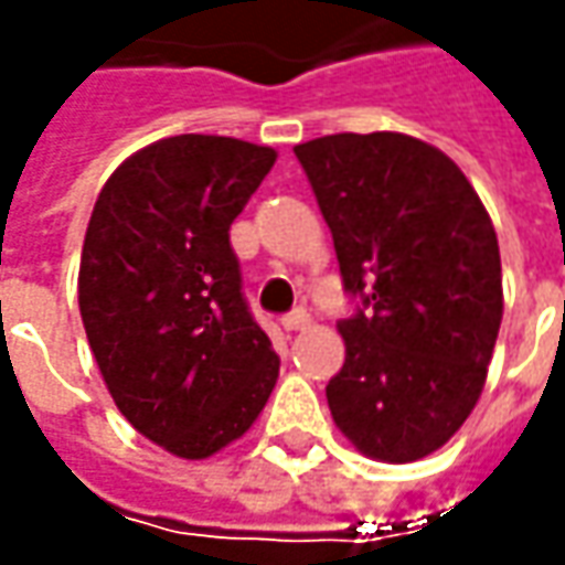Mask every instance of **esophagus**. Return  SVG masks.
Segmentation results:
<instances>
[{
    "label": "esophagus",
    "mask_w": 565,
    "mask_h": 565,
    "mask_svg": "<svg viewBox=\"0 0 565 565\" xmlns=\"http://www.w3.org/2000/svg\"><path fill=\"white\" fill-rule=\"evenodd\" d=\"M308 323H311V315H308L305 308H295L292 315L282 317V327H286V330H305Z\"/></svg>",
    "instance_id": "obj_1"
}]
</instances>
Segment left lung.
Wrapping results in <instances>:
<instances>
[{"mask_svg": "<svg viewBox=\"0 0 565 565\" xmlns=\"http://www.w3.org/2000/svg\"><path fill=\"white\" fill-rule=\"evenodd\" d=\"M333 232L345 292V364L327 383L337 427L364 456L415 462L466 424L503 320L500 245L462 169L396 135L295 147Z\"/></svg>", "mask_w": 565, "mask_h": 565, "instance_id": "8db88e82", "label": "left lung"}]
</instances>
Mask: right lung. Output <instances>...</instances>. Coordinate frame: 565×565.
<instances>
[{"instance_id":"1","label":"right lung","mask_w":565,"mask_h":565,"mask_svg":"<svg viewBox=\"0 0 565 565\" xmlns=\"http://www.w3.org/2000/svg\"><path fill=\"white\" fill-rule=\"evenodd\" d=\"M273 163L238 138H163L109 175L87 223L77 305L99 374L135 430L182 459L238 440L279 377L228 245Z\"/></svg>"}]
</instances>
